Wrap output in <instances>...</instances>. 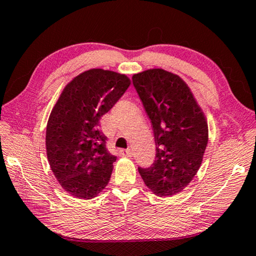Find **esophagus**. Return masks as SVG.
Returning <instances> with one entry per match:
<instances>
[{"instance_id":"obj_1","label":"esophagus","mask_w":256,"mask_h":256,"mask_svg":"<svg viewBox=\"0 0 256 256\" xmlns=\"http://www.w3.org/2000/svg\"><path fill=\"white\" fill-rule=\"evenodd\" d=\"M120 154L122 156V157H131L133 154H132V151L130 150V149H120Z\"/></svg>"}]
</instances>
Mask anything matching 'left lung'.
Segmentation results:
<instances>
[{
  "mask_svg": "<svg viewBox=\"0 0 256 256\" xmlns=\"http://www.w3.org/2000/svg\"><path fill=\"white\" fill-rule=\"evenodd\" d=\"M134 88L152 126L156 160L138 167L158 196H170L188 185L208 144V124L192 92L178 76L162 68L134 74Z\"/></svg>",
  "mask_w": 256,
  "mask_h": 256,
  "instance_id": "1",
  "label": "left lung"
}]
</instances>
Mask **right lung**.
<instances>
[{
	"instance_id": "obj_1",
	"label": "right lung",
	"mask_w": 256,
	"mask_h": 256,
	"mask_svg": "<svg viewBox=\"0 0 256 256\" xmlns=\"http://www.w3.org/2000/svg\"><path fill=\"white\" fill-rule=\"evenodd\" d=\"M131 84L128 78L92 68L74 78L50 115L46 150L50 166L71 196L89 200L110 182L116 156L106 148L99 120Z\"/></svg>"
}]
</instances>
